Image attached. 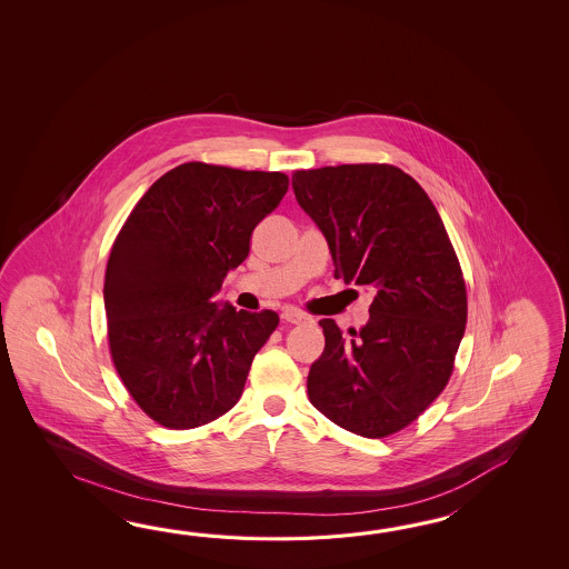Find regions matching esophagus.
I'll return each instance as SVG.
<instances>
[{"label": "esophagus", "mask_w": 569, "mask_h": 569, "mask_svg": "<svg viewBox=\"0 0 569 569\" xmlns=\"http://www.w3.org/2000/svg\"><path fill=\"white\" fill-rule=\"evenodd\" d=\"M282 321H284V323H290V326H301V323H307V321H309V317L301 313V311L289 309V311H284V313H282Z\"/></svg>", "instance_id": "obj_1"}]
</instances>
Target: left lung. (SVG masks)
I'll use <instances>...</instances> for the list:
<instances>
[{
    "instance_id": "1",
    "label": "left lung",
    "mask_w": 569,
    "mask_h": 569,
    "mask_svg": "<svg viewBox=\"0 0 569 569\" xmlns=\"http://www.w3.org/2000/svg\"><path fill=\"white\" fill-rule=\"evenodd\" d=\"M292 189L326 236L336 279L376 290L360 331L319 321L326 350L307 378L309 400L356 436H392L453 372L468 321L460 260L429 194L392 164L295 170Z\"/></svg>"
}]
</instances>
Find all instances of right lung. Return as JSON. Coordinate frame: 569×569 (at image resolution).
<instances>
[{
	"label": "right lung",
	"mask_w": 569,
	"mask_h": 569,
	"mask_svg": "<svg viewBox=\"0 0 569 569\" xmlns=\"http://www.w3.org/2000/svg\"><path fill=\"white\" fill-rule=\"evenodd\" d=\"M287 191L284 172L184 162L121 226L103 284L109 351L123 387L158 425L194 429L242 397L279 315L219 307L213 295Z\"/></svg>",
	"instance_id": "obj_1"
}]
</instances>
